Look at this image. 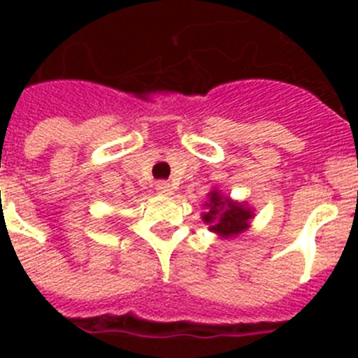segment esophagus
<instances>
[{
    "label": "esophagus",
    "mask_w": 358,
    "mask_h": 358,
    "mask_svg": "<svg viewBox=\"0 0 358 358\" xmlns=\"http://www.w3.org/2000/svg\"><path fill=\"white\" fill-rule=\"evenodd\" d=\"M156 189L159 192L161 195H172V185L169 181H159L156 185Z\"/></svg>",
    "instance_id": "obj_1"
}]
</instances>
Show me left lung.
<instances>
[{
    "mask_svg": "<svg viewBox=\"0 0 358 358\" xmlns=\"http://www.w3.org/2000/svg\"><path fill=\"white\" fill-rule=\"evenodd\" d=\"M202 206L206 210L202 213V220L208 224V229L220 238H231L248 231L251 218L255 217L252 208L245 202L233 201L220 189H211Z\"/></svg>",
    "mask_w": 358,
    "mask_h": 358,
    "instance_id": "8db88e82",
    "label": "left lung"
}]
</instances>
